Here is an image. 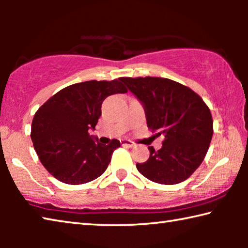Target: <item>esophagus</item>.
<instances>
[{
    "label": "esophagus",
    "mask_w": 248,
    "mask_h": 248,
    "mask_svg": "<svg viewBox=\"0 0 248 248\" xmlns=\"http://www.w3.org/2000/svg\"><path fill=\"white\" fill-rule=\"evenodd\" d=\"M120 143H121V145H123V146H127V148H133V146H134L133 142L130 141V140L123 139V140L120 141Z\"/></svg>",
    "instance_id": "obj_1"
}]
</instances>
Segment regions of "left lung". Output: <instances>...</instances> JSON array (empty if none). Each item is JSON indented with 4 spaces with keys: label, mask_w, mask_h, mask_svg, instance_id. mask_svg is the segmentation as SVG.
Masks as SVG:
<instances>
[{
    "label": "left lung",
    "mask_w": 248,
    "mask_h": 248,
    "mask_svg": "<svg viewBox=\"0 0 248 248\" xmlns=\"http://www.w3.org/2000/svg\"><path fill=\"white\" fill-rule=\"evenodd\" d=\"M143 105L149 129L162 134V148L149 146L150 157L137 163L154 183L179 184L189 178L204 159L213 134L209 107L200 96L178 82L163 78H121Z\"/></svg>",
    "instance_id": "obj_1"
}]
</instances>
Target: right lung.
Segmentation results:
<instances>
[{
	"label": "right lung",
	"mask_w": 248,
	"mask_h": 248,
	"mask_svg": "<svg viewBox=\"0 0 248 248\" xmlns=\"http://www.w3.org/2000/svg\"><path fill=\"white\" fill-rule=\"evenodd\" d=\"M121 78L87 81L64 87L36 111L31 138L41 164L54 178L81 185L99 177L110 163L118 140L99 143L90 136L108 96L127 93Z\"/></svg>",
	"instance_id": "obj_1"
}]
</instances>
